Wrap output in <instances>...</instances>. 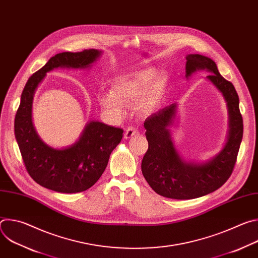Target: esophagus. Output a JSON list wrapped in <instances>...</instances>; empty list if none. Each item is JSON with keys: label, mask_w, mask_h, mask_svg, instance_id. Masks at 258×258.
<instances>
[{"label": "esophagus", "mask_w": 258, "mask_h": 258, "mask_svg": "<svg viewBox=\"0 0 258 258\" xmlns=\"http://www.w3.org/2000/svg\"><path fill=\"white\" fill-rule=\"evenodd\" d=\"M136 135H138V131L136 130V127L128 126L126 128V131L124 132V139H130V138H132V137H134Z\"/></svg>", "instance_id": "34e87169"}]
</instances>
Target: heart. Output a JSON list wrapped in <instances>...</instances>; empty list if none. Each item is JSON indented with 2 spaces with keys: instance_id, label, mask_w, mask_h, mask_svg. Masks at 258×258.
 <instances>
[{
  "instance_id": "b5f03b06",
  "label": "heart",
  "mask_w": 258,
  "mask_h": 258,
  "mask_svg": "<svg viewBox=\"0 0 258 258\" xmlns=\"http://www.w3.org/2000/svg\"><path fill=\"white\" fill-rule=\"evenodd\" d=\"M163 91V78L156 69L146 68L114 82L111 93L102 94L99 102L107 111L118 116L123 113V105L135 106L140 102L144 111L151 112L159 107Z\"/></svg>"
}]
</instances>
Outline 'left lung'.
Masks as SVG:
<instances>
[{"mask_svg": "<svg viewBox=\"0 0 258 258\" xmlns=\"http://www.w3.org/2000/svg\"><path fill=\"white\" fill-rule=\"evenodd\" d=\"M186 77L199 69L211 73L207 79L222 92L229 108L230 133L225 148L204 164L183 161L173 148L168 126L175 116L176 105L159 109L144 122L148 150L142 160V172L149 186L159 195L178 200L194 199L222 187L231 176L243 137V118L239 96L233 84L218 72L213 60L199 54L186 57Z\"/></svg>", "mask_w": 258, "mask_h": 258, "instance_id": "left-lung-1", "label": "left lung"}]
</instances>
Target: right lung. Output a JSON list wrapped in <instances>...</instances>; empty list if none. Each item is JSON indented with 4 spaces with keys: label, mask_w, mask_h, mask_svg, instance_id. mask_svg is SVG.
Here are the masks:
<instances>
[{
    "label": "right lung",
    "mask_w": 258,
    "mask_h": 258,
    "mask_svg": "<svg viewBox=\"0 0 258 258\" xmlns=\"http://www.w3.org/2000/svg\"><path fill=\"white\" fill-rule=\"evenodd\" d=\"M100 54L94 49L56 54L33 73L22 91L14 121L15 138L28 174L44 188L67 194L90 189L101 177L110 154L122 139V128L91 121L75 145L57 150L43 143L32 125L33 94L46 73L62 66L86 68Z\"/></svg>",
    "instance_id": "1"
}]
</instances>
